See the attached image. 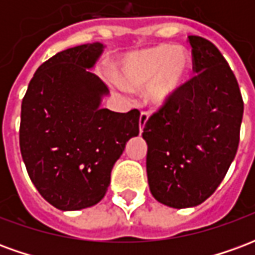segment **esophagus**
Listing matches in <instances>:
<instances>
[{
	"instance_id": "obj_1",
	"label": "esophagus",
	"mask_w": 255,
	"mask_h": 255,
	"mask_svg": "<svg viewBox=\"0 0 255 255\" xmlns=\"http://www.w3.org/2000/svg\"><path fill=\"white\" fill-rule=\"evenodd\" d=\"M149 120V115H147V112H142L140 113V117H139V131L142 132L143 131L144 126H146V123Z\"/></svg>"
}]
</instances>
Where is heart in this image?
Here are the masks:
<instances>
[{
	"label": "heart",
	"instance_id": "b5f03b06",
	"mask_svg": "<svg viewBox=\"0 0 255 255\" xmlns=\"http://www.w3.org/2000/svg\"><path fill=\"white\" fill-rule=\"evenodd\" d=\"M187 69L182 49L155 46L129 54L122 64L119 82L124 89L144 90L150 104L160 106L176 93Z\"/></svg>",
	"mask_w": 255,
	"mask_h": 255
}]
</instances>
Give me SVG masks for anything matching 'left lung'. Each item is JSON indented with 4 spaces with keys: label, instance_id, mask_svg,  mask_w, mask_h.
<instances>
[{
    "label": "left lung",
    "instance_id": "8db88e82",
    "mask_svg": "<svg viewBox=\"0 0 255 255\" xmlns=\"http://www.w3.org/2000/svg\"><path fill=\"white\" fill-rule=\"evenodd\" d=\"M195 76L146 123V171L151 195L184 209L219 187L239 144L243 100L230 65L213 43L188 36Z\"/></svg>",
    "mask_w": 255,
    "mask_h": 255
}]
</instances>
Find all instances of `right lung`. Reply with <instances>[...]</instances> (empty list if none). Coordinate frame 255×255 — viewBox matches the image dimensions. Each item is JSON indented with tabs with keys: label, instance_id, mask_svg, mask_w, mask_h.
I'll return each instance as SVG.
<instances>
[{
	"label": "right lung",
	"instance_id": "obj_1",
	"mask_svg": "<svg viewBox=\"0 0 255 255\" xmlns=\"http://www.w3.org/2000/svg\"><path fill=\"white\" fill-rule=\"evenodd\" d=\"M100 42L71 47L42 64L21 102L20 151L31 182L60 210L97 205L113 165L139 133L138 109L101 108L109 90L90 69Z\"/></svg>",
	"mask_w": 255,
	"mask_h": 255
}]
</instances>
